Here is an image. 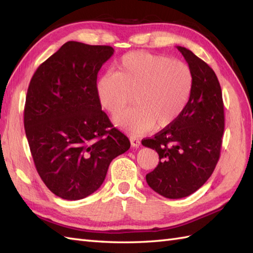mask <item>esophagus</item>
Segmentation results:
<instances>
[{
  "label": "esophagus",
  "instance_id": "1",
  "mask_svg": "<svg viewBox=\"0 0 253 253\" xmlns=\"http://www.w3.org/2000/svg\"><path fill=\"white\" fill-rule=\"evenodd\" d=\"M130 143H131L132 147L138 148V147L141 144V141L139 140V139L136 138V137H131V138H130Z\"/></svg>",
  "mask_w": 253,
  "mask_h": 253
}]
</instances>
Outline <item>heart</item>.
<instances>
[{
  "label": "heart",
  "mask_w": 253,
  "mask_h": 253,
  "mask_svg": "<svg viewBox=\"0 0 253 253\" xmlns=\"http://www.w3.org/2000/svg\"><path fill=\"white\" fill-rule=\"evenodd\" d=\"M193 73L187 63L162 54L137 51L124 55L115 73H105L95 84L102 109L116 115L134 95L135 106L114 117L115 125L132 135L171 125L188 104Z\"/></svg>",
  "instance_id": "heart-1"
}]
</instances>
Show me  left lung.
Here are the masks:
<instances>
[{"instance_id":"left-lung-1","label":"left lung","mask_w":253,"mask_h":253,"mask_svg":"<svg viewBox=\"0 0 253 253\" xmlns=\"http://www.w3.org/2000/svg\"><path fill=\"white\" fill-rule=\"evenodd\" d=\"M177 49L193 73L190 99L171 125L142 141L160 159L146 176L148 185L169 199L189 196L210 178L221 154L225 126L222 89L215 73L190 50Z\"/></svg>"}]
</instances>
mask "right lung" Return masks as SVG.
<instances>
[{
	"label": "right lung",
	"mask_w": 253,
	"mask_h": 253,
	"mask_svg": "<svg viewBox=\"0 0 253 253\" xmlns=\"http://www.w3.org/2000/svg\"><path fill=\"white\" fill-rule=\"evenodd\" d=\"M113 53L109 45L68 41L30 80L24 111L30 152L42 181L65 200L98 190L112 160L130 148L95 93L98 73Z\"/></svg>",
	"instance_id": "add662e5"
}]
</instances>
